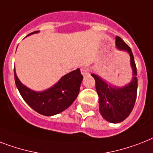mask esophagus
I'll use <instances>...</instances> for the list:
<instances>
[{"instance_id": "obj_1", "label": "esophagus", "mask_w": 153, "mask_h": 153, "mask_svg": "<svg viewBox=\"0 0 153 153\" xmlns=\"http://www.w3.org/2000/svg\"><path fill=\"white\" fill-rule=\"evenodd\" d=\"M81 73L83 76H86L89 74V70L87 68H81Z\"/></svg>"}]
</instances>
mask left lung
<instances>
[{"label":"left lung","instance_id":"8db88e82","mask_svg":"<svg viewBox=\"0 0 153 153\" xmlns=\"http://www.w3.org/2000/svg\"><path fill=\"white\" fill-rule=\"evenodd\" d=\"M118 49L129 53L132 68V80L123 87L111 85L97 74H91L96 82V89L99 97V111L103 118L111 123H119L126 120L134 106L137 97V68L132 51L121 38L115 37Z\"/></svg>","mask_w":153,"mask_h":153}]
</instances>
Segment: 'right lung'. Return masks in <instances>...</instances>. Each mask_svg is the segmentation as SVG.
<instances>
[{
    "label": "right lung",
    "instance_id": "obj_1",
    "mask_svg": "<svg viewBox=\"0 0 153 153\" xmlns=\"http://www.w3.org/2000/svg\"><path fill=\"white\" fill-rule=\"evenodd\" d=\"M34 31L30 33H37ZM15 82L23 100L32 109L41 115L52 116L66 110L79 94L83 76L78 68L62 77L55 85L44 91H34L21 82L14 69Z\"/></svg>",
    "mask_w": 153,
    "mask_h": 153
}]
</instances>
